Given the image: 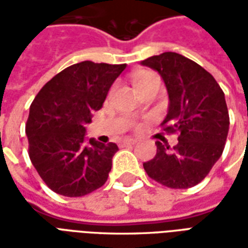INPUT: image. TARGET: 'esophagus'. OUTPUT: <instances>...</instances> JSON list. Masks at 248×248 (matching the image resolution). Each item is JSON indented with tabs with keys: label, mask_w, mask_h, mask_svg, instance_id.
Here are the masks:
<instances>
[{
	"label": "esophagus",
	"mask_w": 248,
	"mask_h": 248,
	"mask_svg": "<svg viewBox=\"0 0 248 248\" xmlns=\"http://www.w3.org/2000/svg\"><path fill=\"white\" fill-rule=\"evenodd\" d=\"M135 142H137V140H124V142H122V145H124V146H126V145H134Z\"/></svg>",
	"instance_id": "esophagus-1"
}]
</instances>
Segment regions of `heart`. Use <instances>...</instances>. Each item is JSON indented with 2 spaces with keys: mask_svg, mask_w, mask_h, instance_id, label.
<instances>
[{
  "mask_svg": "<svg viewBox=\"0 0 248 248\" xmlns=\"http://www.w3.org/2000/svg\"><path fill=\"white\" fill-rule=\"evenodd\" d=\"M158 79L154 74H151V73H147V71H142V73H138V74H135L134 77V86L138 89V87H142L147 85V83H150L151 81H155Z\"/></svg>",
  "mask_w": 248,
  "mask_h": 248,
  "instance_id": "1",
  "label": "heart"
}]
</instances>
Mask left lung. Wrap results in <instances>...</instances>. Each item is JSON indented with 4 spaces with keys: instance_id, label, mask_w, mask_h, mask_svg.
<instances>
[{
    "instance_id": "1",
    "label": "left lung",
    "mask_w": 248,
    "mask_h": 248,
    "mask_svg": "<svg viewBox=\"0 0 248 248\" xmlns=\"http://www.w3.org/2000/svg\"><path fill=\"white\" fill-rule=\"evenodd\" d=\"M147 66L165 82L169 108L162 126L178 133L172 149L156 140V154L143 163L147 175L170 188L198 185L217 163L229 134V110L218 82L197 62L178 53L153 56Z\"/></svg>"
}]
</instances>
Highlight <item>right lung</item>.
Masks as SVG:
<instances>
[{
    "label": "right lung",
    "mask_w": 248,
    "mask_h": 248,
    "mask_svg": "<svg viewBox=\"0 0 248 248\" xmlns=\"http://www.w3.org/2000/svg\"><path fill=\"white\" fill-rule=\"evenodd\" d=\"M126 63L83 61L42 87L26 122L30 161L42 181L63 197H83L105 185L118 146L86 138L93 113L102 108Z\"/></svg>",
    "instance_id": "obj_1"
}]
</instances>
